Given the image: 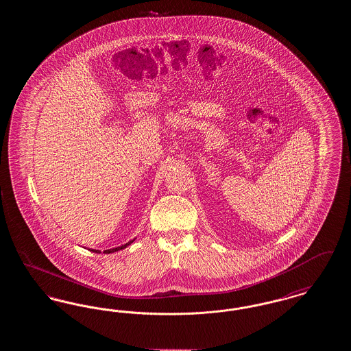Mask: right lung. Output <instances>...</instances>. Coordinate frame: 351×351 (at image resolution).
Segmentation results:
<instances>
[{
    "mask_svg": "<svg viewBox=\"0 0 351 351\" xmlns=\"http://www.w3.org/2000/svg\"><path fill=\"white\" fill-rule=\"evenodd\" d=\"M133 242L134 239L133 241H130V242H128V243H125V245H122V246H119V247H114V249H109V250H105L104 251V252H105V254H110V252H116V251L122 250V249H125L126 246H129V245H130V243H133ZM92 251H93V252H99V254H100V251L99 250Z\"/></svg>",
    "mask_w": 351,
    "mask_h": 351,
    "instance_id": "obj_1",
    "label": "right lung"
}]
</instances>
